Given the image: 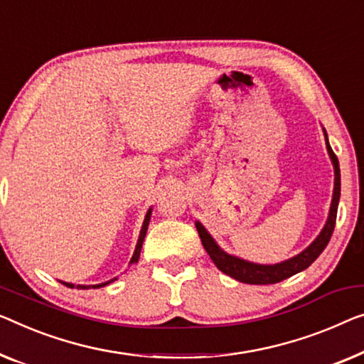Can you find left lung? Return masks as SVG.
<instances>
[{
    "mask_svg": "<svg viewBox=\"0 0 364 364\" xmlns=\"http://www.w3.org/2000/svg\"><path fill=\"white\" fill-rule=\"evenodd\" d=\"M325 142H327L328 155L330 159H332V164L335 168V188H333V199H332V205H330L327 224H325V227L322 229L321 235H318L302 253H299L294 258L287 259V262L278 263V264H257V263L245 262V259H240L237 257H232V255L220 250V248L217 247V243L214 242V238L208 234V230H205L199 222H196V229L200 237V242H203V247L205 248V252L209 253L210 259H213L215 267L219 268L222 273L229 274L234 279L242 281V283H247V284H274L286 278H291L292 274L299 273V271L311 267V264L318 258V255L325 250V247H327L330 242V237L333 234L335 222H337L338 200H340L338 159L337 155L333 154L332 147H330L327 134H325Z\"/></svg>",
    "mask_w": 364,
    "mask_h": 364,
    "instance_id": "obj_1",
    "label": "left lung"
}]
</instances>
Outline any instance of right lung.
<instances>
[{
	"label": "right lung",
	"mask_w": 364,
	"mask_h": 364,
	"mask_svg": "<svg viewBox=\"0 0 364 364\" xmlns=\"http://www.w3.org/2000/svg\"><path fill=\"white\" fill-rule=\"evenodd\" d=\"M150 214H151V210L149 209V213H147V215H145V220H144V225H142V230H140V235H139V242H137V247H135V252H134V255H132V259H130V263H137L139 262V257H140V250H142V243H144V238H145V234H147V227H149V222H150ZM117 278H114V279H109V281H106V283H101V284H93V286H81V284H78L77 287L78 289H91V287H95V289H97V287H102V286H107L109 283H112V281H116ZM65 286H68V287H75L73 284H70V283H63Z\"/></svg>",
	"instance_id": "obj_1"
}]
</instances>
